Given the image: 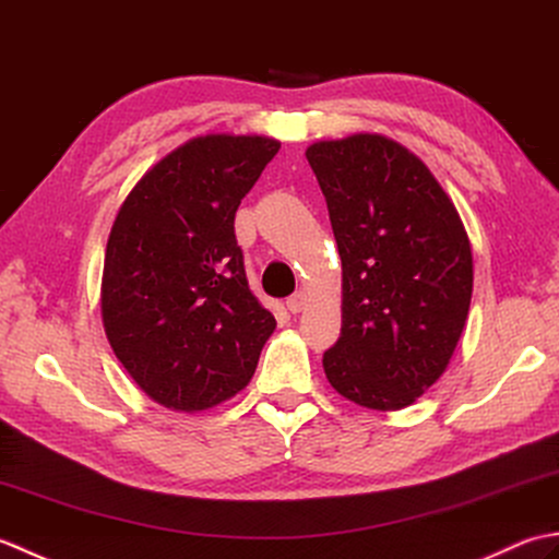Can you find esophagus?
I'll use <instances>...</instances> for the list:
<instances>
[{
  "mask_svg": "<svg viewBox=\"0 0 559 559\" xmlns=\"http://www.w3.org/2000/svg\"><path fill=\"white\" fill-rule=\"evenodd\" d=\"M288 310L293 312V314H298V312H302L305 310V305H307V295L300 290V293H295V295H290L288 298Z\"/></svg>",
  "mask_w": 559,
  "mask_h": 559,
  "instance_id": "esophagus-1",
  "label": "esophagus"
}]
</instances>
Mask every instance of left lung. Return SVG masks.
Here are the masks:
<instances>
[{
	"mask_svg": "<svg viewBox=\"0 0 559 559\" xmlns=\"http://www.w3.org/2000/svg\"><path fill=\"white\" fill-rule=\"evenodd\" d=\"M307 160L326 199L343 266L341 336L324 372L341 396L399 411L454 355L473 293L459 211L427 165L396 141H317Z\"/></svg>",
	"mask_w": 559,
	"mask_h": 559,
	"instance_id": "left-lung-1",
	"label": "left lung"
}]
</instances>
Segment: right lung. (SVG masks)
<instances>
[{
    "mask_svg": "<svg viewBox=\"0 0 559 559\" xmlns=\"http://www.w3.org/2000/svg\"><path fill=\"white\" fill-rule=\"evenodd\" d=\"M278 148L269 136L187 141L141 177L112 223L103 326L117 360L165 408L233 399L276 329L249 290L235 211Z\"/></svg>",
    "mask_w": 559,
    "mask_h": 559,
    "instance_id": "right-lung-1",
    "label": "right lung"
}]
</instances>
